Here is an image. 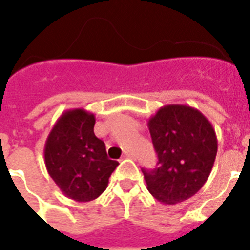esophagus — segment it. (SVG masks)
<instances>
[{"instance_id": "obj_1", "label": "esophagus", "mask_w": 250, "mask_h": 250, "mask_svg": "<svg viewBox=\"0 0 250 250\" xmlns=\"http://www.w3.org/2000/svg\"><path fill=\"white\" fill-rule=\"evenodd\" d=\"M123 158H133V154H132V153L125 152V154H123Z\"/></svg>"}]
</instances>
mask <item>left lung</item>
Returning <instances> with one entry per match:
<instances>
[{"label":"left lung","instance_id":"8db88e82","mask_svg":"<svg viewBox=\"0 0 250 250\" xmlns=\"http://www.w3.org/2000/svg\"><path fill=\"white\" fill-rule=\"evenodd\" d=\"M158 167L144 170L146 188L164 205L190 198L209 178L218 140L209 119L188 105H165L148 121Z\"/></svg>","mask_w":250,"mask_h":250}]
</instances>
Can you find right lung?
<instances>
[{"mask_svg": "<svg viewBox=\"0 0 250 250\" xmlns=\"http://www.w3.org/2000/svg\"><path fill=\"white\" fill-rule=\"evenodd\" d=\"M94 123V114L86 110H66L45 143L48 174L66 197L78 202L96 200L119 165L107 158L104 141L93 132Z\"/></svg>", "mask_w": 250, "mask_h": 250, "instance_id": "1", "label": "right lung"}]
</instances>
